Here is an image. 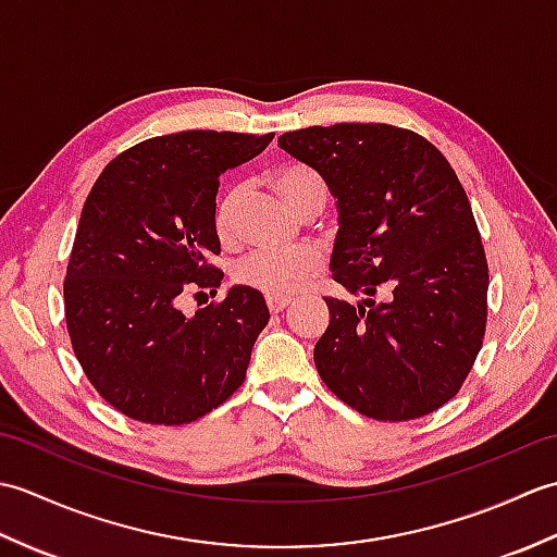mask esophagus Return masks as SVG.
<instances>
[{
	"label": "esophagus",
	"instance_id": "34e87169",
	"mask_svg": "<svg viewBox=\"0 0 557 557\" xmlns=\"http://www.w3.org/2000/svg\"><path fill=\"white\" fill-rule=\"evenodd\" d=\"M289 304H292V299H287V297H268V309H270V313L285 311Z\"/></svg>",
	"mask_w": 557,
	"mask_h": 557
}]
</instances>
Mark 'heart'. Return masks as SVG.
I'll list each match as a JSON object with an SVG mask.
<instances>
[{"label":"heart","mask_w":557,"mask_h":557,"mask_svg":"<svg viewBox=\"0 0 557 557\" xmlns=\"http://www.w3.org/2000/svg\"><path fill=\"white\" fill-rule=\"evenodd\" d=\"M270 184L282 200L301 218L318 215L327 203V184L313 168L304 162H287L272 172ZM246 198L244 184H232L218 196L212 208V230L218 239L230 244L239 234V212ZM323 258L313 248L297 251H258L244 258L234 270L239 285L265 297H292L321 272Z\"/></svg>","instance_id":"obj_1"}]
</instances>
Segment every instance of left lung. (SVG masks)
Wrapping results in <instances>:
<instances>
[{
    "instance_id": "left-lung-1",
    "label": "left lung",
    "mask_w": 557,
    "mask_h": 557,
    "mask_svg": "<svg viewBox=\"0 0 557 557\" xmlns=\"http://www.w3.org/2000/svg\"><path fill=\"white\" fill-rule=\"evenodd\" d=\"M337 198L333 280L318 375L375 421L441 409L467 381L488 318V263L469 198L445 156L389 124H333L277 138Z\"/></svg>"
}]
</instances>
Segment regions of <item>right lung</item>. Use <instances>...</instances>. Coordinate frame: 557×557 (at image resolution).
I'll list each match as a JSON object with an SVG mask.
<instances>
[{
    "label": "right lung",
    "instance_id": "right-lung-1",
    "mask_svg": "<svg viewBox=\"0 0 557 557\" xmlns=\"http://www.w3.org/2000/svg\"><path fill=\"white\" fill-rule=\"evenodd\" d=\"M272 134L180 132L140 140L102 170L83 203L64 280L66 330L83 373L128 419L182 425L244 383L268 325L263 294L236 285L180 311L184 292L218 294L212 208L220 174Z\"/></svg>",
    "mask_w": 557,
    "mask_h": 557
}]
</instances>
